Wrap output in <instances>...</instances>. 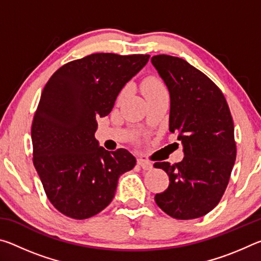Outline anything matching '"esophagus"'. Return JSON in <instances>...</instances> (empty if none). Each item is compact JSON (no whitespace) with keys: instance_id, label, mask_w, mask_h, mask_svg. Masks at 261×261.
Segmentation results:
<instances>
[{"instance_id":"1","label":"esophagus","mask_w":261,"mask_h":261,"mask_svg":"<svg viewBox=\"0 0 261 261\" xmlns=\"http://www.w3.org/2000/svg\"><path fill=\"white\" fill-rule=\"evenodd\" d=\"M137 163H138V165L143 168L144 170H149V169H152V167H153L151 162L145 160V159H143V158H139L138 160H137Z\"/></svg>"}]
</instances>
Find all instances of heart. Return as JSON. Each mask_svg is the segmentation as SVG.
Wrapping results in <instances>:
<instances>
[{"label":"heart","instance_id":"1","mask_svg":"<svg viewBox=\"0 0 261 261\" xmlns=\"http://www.w3.org/2000/svg\"><path fill=\"white\" fill-rule=\"evenodd\" d=\"M141 88H143V93L145 96L160 93V92H165V87H163L162 84L155 78L146 79V81L143 83ZM124 93H122V95Z\"/></svg>","mask_w":261,"mask_h":261}]
</instances>
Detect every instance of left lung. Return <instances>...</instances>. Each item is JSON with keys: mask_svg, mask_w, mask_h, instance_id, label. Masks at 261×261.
Here are the masks:
<instances>
[{"mask_svg": "<svg viewBox=\"0 0 261 261\" xmlns=\"http://www.w3.org/2000/svg\"><path fill=\"white\" fill-rule=\"evenodd\" d=\"M151 62L169 92V131L178 132L184 153L176 165L154 163L169 176L154 199L171 218H200L219 204L236 160L230 110L220 88L187 61L156 55Z\"/></svg>", "mask_w": 261, "mask_h": 261, "instance_id": "obj_1", "label": "left lung"}]
</instances>
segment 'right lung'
Here are the masks:
<instances>
[{
	"mask_svg": "<svg viewBox=\"0 0 261 261\" xmlns=\"http://www.w3.org/2000/svg\"><path fill=\"white\" fill-rule=\"evenodd\" d=\"M149 55L98 53L63 65L49 78L35 112L33 163L48 199L72 219L107 207L118 178L136 166L124 148L109 152L94 134L98 118L112 112L118 94Z\"/></svg>",
	"mask_w": 261,
	"mask_h": 261,
	"instance_id": "add662e5",
	"label": "right lung"
}]
</instances>
